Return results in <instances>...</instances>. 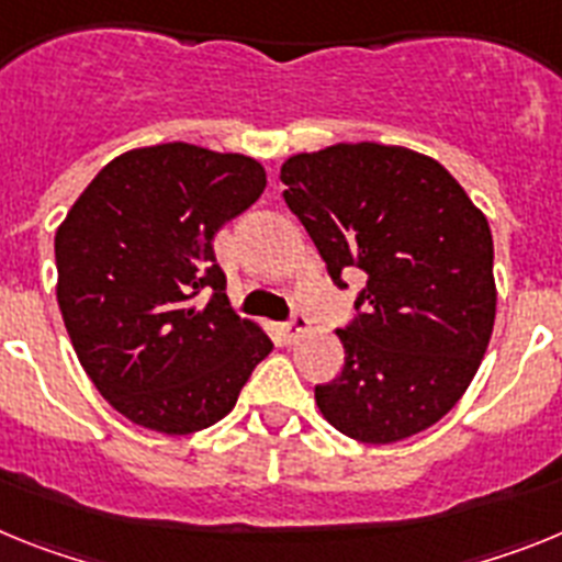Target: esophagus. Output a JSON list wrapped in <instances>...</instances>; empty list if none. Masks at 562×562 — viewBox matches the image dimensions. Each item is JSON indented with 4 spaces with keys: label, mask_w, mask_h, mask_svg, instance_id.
I'll use <instances>...</instances> for the list:
<instances>
[{
    "label": "esophagus",
    "mask_w": 562,
    "mask_h": 562,
    "mask_svg": "<svg viewBox=\"0 0 562 562\" xmlns=\"http://www.w3.org/2000/svg\"><path fill=\"white\" fill-rule=\"evenodd\" d=\"M308 330H311V322L305 319V316H294V319L282 325V336H285V341H296L300 336L308 334Z\"/></svg>",
    "instance_id": "34e87169"
}]
</instances>
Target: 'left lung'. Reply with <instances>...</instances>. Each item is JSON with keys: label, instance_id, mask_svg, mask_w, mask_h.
<instances>
[{"label": "left lung", "instance_id": "obj_1", "mask_svg": "<svg viewBox=\"0 0 562 562\" xmlns=\"http://www.w3.org/2000/svg\"><path fill=\"white\" fill-rule=\"evenodd\" d=\"M288 209L328 274L364 277L339 379L314 390L341 436L396 443L467 393L495 328L486 214L436 158L407 146L334 144L282 164Z\"/></svg>", "mask_w": 562, "mask_h": 562}]
</instances>
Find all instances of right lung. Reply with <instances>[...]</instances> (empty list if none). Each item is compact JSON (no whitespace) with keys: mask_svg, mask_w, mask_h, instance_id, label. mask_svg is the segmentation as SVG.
<instances>
[{"mask_svg":"<svg viewBox=\"0 0 562 562\" xmlns=\"http://www.w3.org/2000/svg\"><path fill=\"white\" fill-rule=\"evenodd\" d=\"M262 189L248 155L140 146L112 158L56 228V300L78 362L138 427H212L274 348L232 311L212 248ZM200 290L215 291L206 306Z\"/></svg>","mask_w":562,"mask_h":562,"instance_id":"obj_1","label":"right lung"}]
</instances>
